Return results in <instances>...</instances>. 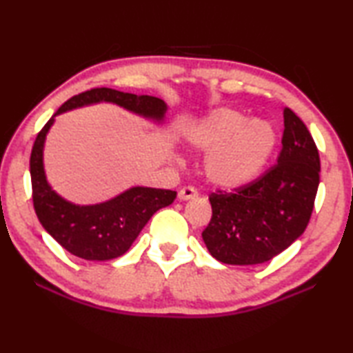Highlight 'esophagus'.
Masks as SVG:
<instances>
[{"label":"esophagus","mask_w":353,"mask_h":353,"mask_svg":"<svg viewBox=\"0 0 353 353\" xmlns=\"http://www.w3.org/2000/svg\"><path fill=\"white\" fill-rule=\"evenodd\" d=\"M198 196V190L194 187H183L179 190V199L181 201H188V199H194Z\"/></svg>","instance_id":"esophagus-1"}]
</instances>
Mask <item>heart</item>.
Returning a JSON list of instances; mask_svg holds the SVG:
<instances>
[{
    "label": "heart",
    "mask_w": 353,
    "mask_h": 353,
    "mask_svg": "<svg viewBox=\"0 0 353 353\" xmlns=\"http://www.w3.org/2000/svg\"><path fill=\"white\" fill-rule=\"evenodd\" d=\"M198 151L205 152L208 181L223 188H238L259 177L277 143L266 121H249L243 113L221 109L188 134Z\"/></svg>",
    "instance_id": "1"
}]
</instances>
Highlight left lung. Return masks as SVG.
<instances>
[{
  "label": "left lung",
  "instance_id": "left-lung-1",
  "mask_svg": "<svg viewBox=\"0 0 353 353\" xmlns=\"http://www.w3.org/2000/svg\"><path fill=\"white\" fill-rule=\"evenodd\" d=\"M277 163L248 185L208 196L212 219L202 232L214 259L259 265L290 248L307 229L319 187V152L305 124L283 110Z\"/></svg>",
  "mask_w": 353,
  "mask_h": 353
}]
</instances>
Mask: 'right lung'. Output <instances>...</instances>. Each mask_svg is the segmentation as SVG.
<instances>
[{
	"label": "right lung",
	"instance_id": "right-lung-1",
	"mask_svg": "<svg viewBox=\"0 0 353 353\" xmlns=\"http://www.w3.org/2000/svg\"><path fill=\"white\" fill-rule=\"evenodd\" d=\"M99 101L118 104L154 119H162L166 110L163 101L155 97L101 87L70 98L52 117ZM52 121L54 118H50L35 137L29 160L32 204L40 224L63 249L79 259L105 261L126 254L152 214L159 208L170 205L177 193L172 190L134 187L98 205L81 207L63 201L48 185L41 160L43 141Z\"/></svg>",
	"mask_w": 353,
	"mask_h": 353
}]
</instances>
